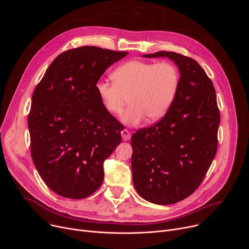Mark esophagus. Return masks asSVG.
I'll use <instances>...</instances> for the list:
<instances>
[{
	"label": "esophagus",
	"instance_id": "esophagus-1",
	"mask_svg": "<svg viewBox=\"0 0 249 249\" xmlns=\"http://www.w3.org/2000/svg\"><path fill=\"white\" fill-rule=\"evenodd\" d=\"M121 135H122V139L123 141H128L131 138V134L127 129H124L121 131Z\"/></svg>",
	"mask_w": 249,
	"mask_h": 249
}]
</instances>
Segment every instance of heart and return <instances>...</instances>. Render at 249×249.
Listing matches in <instances>:
<instances>
[{
  "instance_id": "b5f03b06",
  "label": "heart",
  "mask_w": 249,
  "mask_h": 249,
  "mask_svg": "<svg viewBox=\"0 0 249 249\" xmlns=\"http://www.w3.org/2000/svg\"><path fill=\"white\" fill-rule=\"evenodd\" d=\"M112 78V83H96L97 95L106 111L113 115L123 111L129 97L131 106L122 115V121L129 125L164 117L179 87L178 71L168 62L129 61L114 71Z\"/></svg>"
}]
</instances>
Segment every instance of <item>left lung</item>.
<instances>
[{
  "instance_id": "8db88e82",
  "label": "left lung",
  "mask_w": 249,
  "mask_h": 249,
  "mask_svg": "<svg viewBox=\"0 0 249 249\" xmlns=\"http://www.w3.org/2000/svg\"><path fill=\"white\" fill-rule=\"evenodd\" d=\"M178 67L179 87L169 110L152 127L133 134V183L138 194L158 205L190 196L201 184L218 148L220 111L216 91L192 58L160 51Z\"/></svg>"
}]
</instances>
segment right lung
<instances>
[{
    "label": "right lung",
    "instance_id": "add662e5",
    "mask_svg": "<svg viewBox=\"0 0 249 249\" xmlns=\"http://www.w3.org/2000/svg\"><path fill=\"white\" fill-rule=\"evenodd\" d=\"M127 54L94 46L65 51L33 91L31 158L45 184L62 197L94 193L104 178L103 161L121 143L123 125L106 111L95 86Z\"/></svg>",
    "mask_w": 249,
    "mask_h": 249
}]
</instances>
